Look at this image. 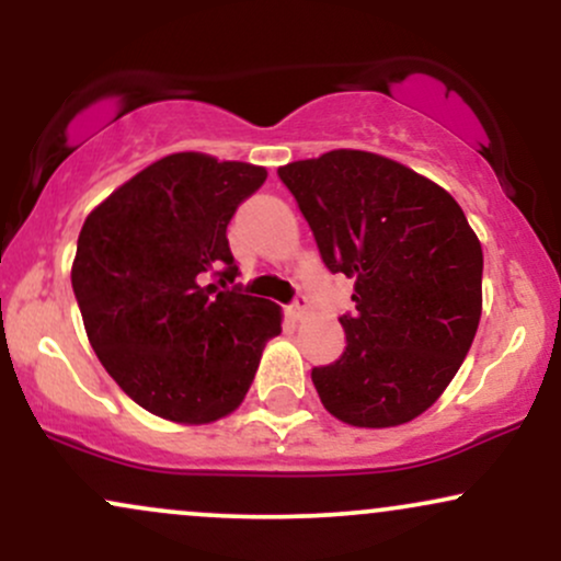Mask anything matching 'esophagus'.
Listing matches in <instances>:
<instances>
[{"label":"esophagus","mask_w":561,"mask_h":561,"mask_svg":"<svg viewBox=\"0 0 561 561\" xmlns=\"http://www.w3.org/2000/svg\"><path fill=\"white\" fill-rule=\"evenodd\" d=\"M306 311H308V298H306V295H298V298H295L287 306V317L293 319V321H300L302 317H306Z\"/></svg>","instance_id":"34e87169"}]
</instances>
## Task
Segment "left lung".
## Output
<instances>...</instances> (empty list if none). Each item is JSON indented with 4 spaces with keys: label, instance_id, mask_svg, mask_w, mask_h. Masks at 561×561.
I'll use <instances>...</instances> for the list:
<instances>
[{
    "label": "left lung",
    "instance_id": "left-lung-1",
    "mask_svg": "<svg viewBox=\"0 0 561 561\" xmlns=\"http://www.w3.org/2000/svg\"><path fill=\"white\" fill-rule=\"evenodd\" d=\"M321 261L356 279L345 351L313 366L321 403L353 427L427 411L467 358L482 311V248L443 186L396 160L332 150L279 169Z\"/></svg>",
    "mask_w": 561,
    "mask_h": 561
}]
</instances>
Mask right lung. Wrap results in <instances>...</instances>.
<instances>
[{"label": "right lung", "instance_id": "right-lung-1", "mask_svg": "<svg viewBox=\"0 0 561 561\" xmlns=\"http://www.w3.org/2000/svg\"><path fill=\"white\" fill-rule=\"evenodd\" d=\"M266 169L176 152L83 221L70 282L87 337L118 388L169 422L208 424L250 390L282 332L272 300L242 295L227 227ZM210 275L219 276L208 286Z\"/></svg>", "mask_w": 561, "mask_h": 561}]
</instances>
